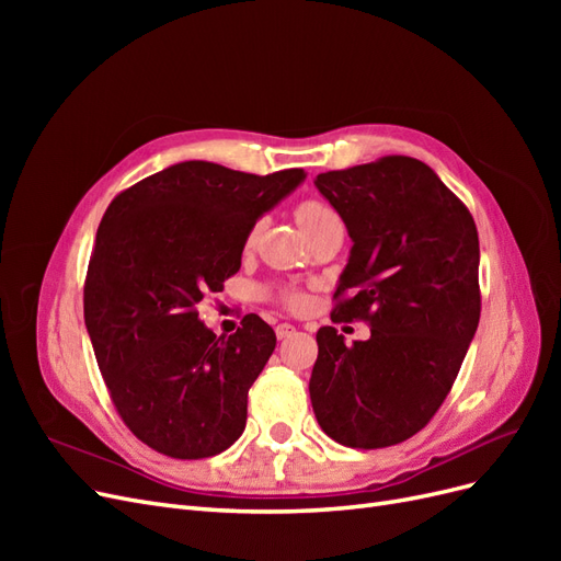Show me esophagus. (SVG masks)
<instances>
[{"label":"esophagus","mask_w":561,"mask_h":561,"mask_svg":"<svg viewBox=\"0 0 561 561\" xmlns=\"http://www.w3.org/2000/svg\"><path fill=\"white\" fill-rule=\"evenodd\" d=\"M290 334H295V328L290 325V322H280V325L276 328V336L280 339V342H283V339L290 336Z\"/></svg>","instance_id":"esophagus-1"}]
</instances>
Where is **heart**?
<instances>
[{
	"label": "heart",
	"instance_id": "b5f03b06",
	"mask_svg": "<svg viewBox=\"0 0 561 561\" xmlns=\"http://www.w3.org/2000/svg\"><path fill=\"white\" fill-rule=\"evenodd\" d=\"M334 217H336V213L332 208H328L325 203H320V201H301L299 206H297V222L304 229V233L316 231L318 227L328 225L330 219H334ZM257 233H260V222L250 227L245 243L252 245L254 239H257ZM278 299L285 304L287 309H299L301 304H304V295L297 293V290H283V293H278Z\"/></svg>",
	"mask_w": 561,
	"mask_h": 561
}]
</instances>
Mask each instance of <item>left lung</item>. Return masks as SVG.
Returning a JSON list of instances; mask_svg holds the SVG:
<instances>
[{
	"instance_id": "obj_1",
	"label": "left lung",
	"mask_w": 561,
	"mask_h": 561,
	"mask_svg": "<svg viewBox=\"0 0 561 561\" xmlns=\"http://www.w3.org/2000/svg\"><path fill=\"white\" fill-rule=\"evenodd\" d=\"M353 239L332 322L371 336L316 334L309 393L334 443L400 445L445 402L480 322V239L466 203L412 157H381L316 178Z\"/></svg>"
}]
</instances>
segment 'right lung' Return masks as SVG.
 <instances>
[{
  "mask_svg": "<svg viewBox=\"0 0 561 561\" xmlns=\"http://www.w3.org/2000/svg\"><path fill=\"white\" fill-rule=\"evenodd\" d=\"M307 178L184 161L128 186L103 215L83 320L128 431L171 458H208L241 437L248 390L276 334L248 313L217 336L198 304L241 268L250 227Z\"/></svg>",
  "mask_w": 561,
  "mask_h": 561,
  "instance_id": "obj_1",
  "label": "right lung"
}]
</instances>
